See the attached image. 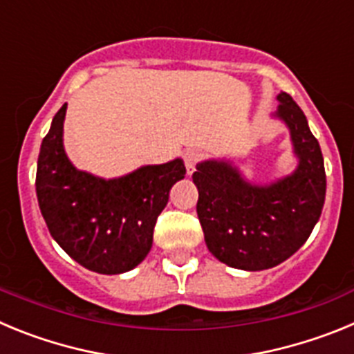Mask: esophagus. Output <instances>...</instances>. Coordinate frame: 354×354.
Masks as SVG:
<instances>
[{
	"mask_svg": "<svg viewBox=\"0 0 354 354\" xmlns=\"http://www.w3.org/2000/svg\"><path fill=\"white\" fill-rule=\"evenodd\" d=\"M198 161H200V154L196 152V150H186V152H184V165H186L187 175H192L193 171H195V167Z\"/></svg>",
	"mask_w": 354,
	"mask_h": 354,
	"instance_id": "34e87169",
	"label": "esophagus"
}]
</instances>
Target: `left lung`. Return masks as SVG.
I'll use <instances>...</instances> for the list:
<instances>
[{
  "mask_svg": "<svg viewBox=\"0 0 354 354\" xmlns=\"http://www.w3.org/2000/svg\"><path fill=\"white\" fill-rule=\"evenodd\" d=\"M277 113L290 131L298 168L268 186L246 183L228 161H202L193 183L196 214L209 252L245 271L274 268L298 252L317 223L326 195L323 152L305 113L289 93L277 97Z\"/></svg>",
  "mask_w": 354,
  "mask_h": 354,
  "instance_id": "8db88e82",
  "label": "left lung"
}]
</instances>
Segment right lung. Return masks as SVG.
<instances>
[{
  "label": "right lung",
  "instance_id": "obj_1",
  "mask_svg": "<svg viewBox=\"0 0 354 354\" xmlns=\"http://www.w3.org/2000/svg\"><path fill=\"white\" fill-rule=\"evenodd\" d=\"M67 104L55 115L40 145L37 198L53 239L90 271H131L152 248L158 216L170 189L184 179L183 159L149 165L118 179L77 170L64 150Z\"/></svg>",
  "mask_w": 354,
  "mask_h": 354
}]
</instances>
